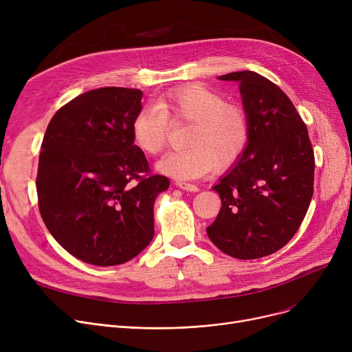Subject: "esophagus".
Segmentation results:
<instances>
[{"label":"esophagus","mask_w":352,"mask_h":352,"mask_svg":"<svg viewBox=\"0 0 352 352\" xmlns=\"http://www.w3.org/2000/svg\"><path fill=\"white\" fill-rule=\"evenodd\" d=\"M175 186L184 191H190V192H197L198 187L195 184H190V182H184V181H177Z\"/></svg>","instance_id":"34e87169"}]
</instances>
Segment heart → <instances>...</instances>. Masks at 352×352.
Wrapping results in <instances>:
<instances>
[{"label":"heart","instance_id":"b5f03b06","mask_svg":"<svg viewBox=\"0 0 352 352\" xmlns=\"http://www.w3.org/2000/svg\"><path fill=\"white\" fill-rule=\"evenodd\" d=\"M190 122L188 148L166 154L157 168L179 179L199 178L214 166L226 170L245 153L251 126L247 111L227 102L219 92L201 84L166 91L158 105H145L131 122L134 144L148 155L158 154L166 144L170 121Z\"/></svg>","mask_w":352,"mask_h":352}]
</instances>
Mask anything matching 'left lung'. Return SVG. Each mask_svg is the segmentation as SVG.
Here are the masks:
<instances>
[{
	"label": "left lung",
	"instance_id": "left-lung-1",
	"mask_svg": "<svg viewBox=\"0 0 352 352\" xmlns=\"http://www.w3.org/2000/svg\"><path fill=\"white\" fill-rule=\"evenodd\" d=\"M218 78L239 84L251 137L212 187L223 207L207 234L227 255L255 260L281 250L298 231L314 192L316 158L307 125L278 85L254 71Z\"/></svg>",
	"mask_w": 352,
	"mask_h": 352
}]
</instances>
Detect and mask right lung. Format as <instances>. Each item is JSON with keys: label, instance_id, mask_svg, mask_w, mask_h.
<instances>
[{"label": "right lung", "instance_id": "obj_1", "mask_svg": "<svg viewBox=\"0 0 352 352\" xmlns=\"http://www.w3.org/2000/svg\"><path fill=\"white\" fill-rule=\"evenodd\" d=\"M142 91L104 87L63 105L41 144L36 194L43 221L78 260L111 267L154 236V202L170 179L151 174L131 135Z\"/></svg>", "mask_w": 352, "mask_h": 352}]
</instances>
